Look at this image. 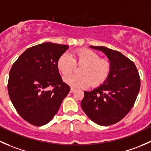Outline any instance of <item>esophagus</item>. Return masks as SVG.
Instances as JSON below:
<instances>
[{
    "label": "esophagus",
    "instance_id": "obj_1",
    "mask_svg": "<svg viewBox=\"0 0 151 151\" xmlns=\"http://www.w3.org/2000/svg\"><path fill=\"white\" fill-rule=\"evenodd\" d=\"M76 88H73V87H71L70 88V93H73V92H74V91H76Z\"/></svg>",
    "mask_w": 151,
    "mask_h": 151
}]
</instances>
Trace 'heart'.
<instances>
[{"mask_svg": "<svg viewBox=\"0 0 151 151\" xmlns=\"http://www.w3.org/2000/svg\"><path fill=\"white\" fill-rule=\"evenodd\" d=\"M82 65L80 75L66 76L65 83L77 88H86L90 84L97 86L103 83L110 73V64L108 60L99 58V54L88 49L74 51L71 56L65 53L57 60V65L63 76H68L75 69V65Z\"/></svg>", "mask_w": 151, "mask_h": 151, "instance_id": "1", "label": "heart"}]
</instances>
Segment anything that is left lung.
<instances>
[{
    "label": "left lung",
    "instance_id": "8db88e82",
    "mask_svg": "<svg viewBox=\"0 0 151 151\" xmlns=\"http://www.w3.org/2000/svg\"><path fill=\"white\" fill-rule=\"evenodd\" d=\"M89 47L103 52L111 68L102 85L84 91L81 105L92 122L110 126L120 122L132 109L140 88V78L134 63L121 52L105 46Z\"/></svg>",
    "mask_w": 151,
    "mask_h": 151
}]
</instances>
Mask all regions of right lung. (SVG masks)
<instances>
[{"instance_id": "1", "label": "right lung", "mask_w": 151, "mask_h": 151, "mask_svg": "<svg viewBox=\"0 0 151 151\" xmlns=\"http://www.w3.org/2000/svg\"><path fill=\"white\" fill-rule=\"evenodd\" d=\"M69 46L50 42L24 51L12 65L8 91L23 119L37 127L48 124L69 93L59 73L58 58Z\"/></svg>"}]
</instances>
